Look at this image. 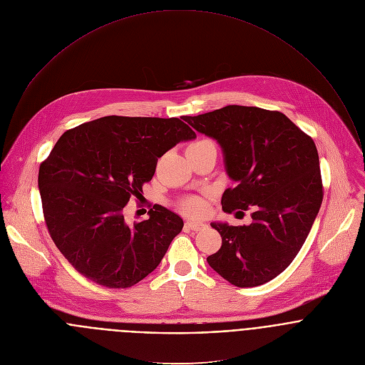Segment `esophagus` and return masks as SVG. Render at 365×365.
<instances>
[{
	"instance_id": "obj_1",
	"label": "esophagus",
	"mask_w": 365,
	"mask_h": 365,
	"mask_svg": "<svg viewBox=\"0 0 365 365\" xmlns=\"http://www.w3.org/2000/svg\"><path fill=\"white\" fill-rule=\"evenodd\" d=\"M185 227H188L190 230H192V231H198V230H201V228H204L205 227V224L204 222H201V221H187L185 222Z\"/></svg>"
}]
</instances>
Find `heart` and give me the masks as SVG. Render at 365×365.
Instances as JSON below:
<instances>
[{"label":"heart","instance_id":"1","mask_svg":"<svg viewBox=\"0 0 365 365\" xmlns=\"http://www.w3.org/2000/svg\"><path fill=\"white\" fill-rule=\"evenodd\" d=\"M204 144H212L211 141L208 140H198L195 143H192L191 145H204ZM184 208L190 212V214H201L204 210H205V201L200 197H190L184 201Z\"/></svg>","mask_w":365,"mask_h":365}]
</instances>
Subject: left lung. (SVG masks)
Returning <instances> with one entry per match:
<instances>
[{"label":"left lung","instance_id":"8db88e82","mask_svg":"<svg viewBox=\"0 0 365 365\" xmlns=\"http://www.w3.org/2000/svg\"><path fill=\"white\" fill-rule=\"evenodd\" d=\"M184 121L222 150L234 182L222 211L252 210L250 225L211 222L222 244L207 262L241 288L271 281L301 250L322 202L314 141L282 113L257 107L227 106Z\"/></svg>","mask_w":365,"mask_h":365}]
</instances>
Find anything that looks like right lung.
I'll list each match as a JSON object with an SVG mask.
<instances>
[{
	"label": "right lung",
	"mask_w": 365,
	"mask_h": 365,
	"mask_svg": "<svg viewBox=\"0 0 365 365\" xmlns=\"http://www.w3.org/2000/svg\"><path fill=\"white\" fill-rule=\"evenodd\" d=\"M195 137L180 118L118 115L60 137L40 165L38 188L50 235L80 274L128 288L158 267L182 218L154 205L148 220L130 225L123 210L131 195H141L158 158Z\"/></svg>",
	"instance_id": "right-lung-1"
}]
</instances>
